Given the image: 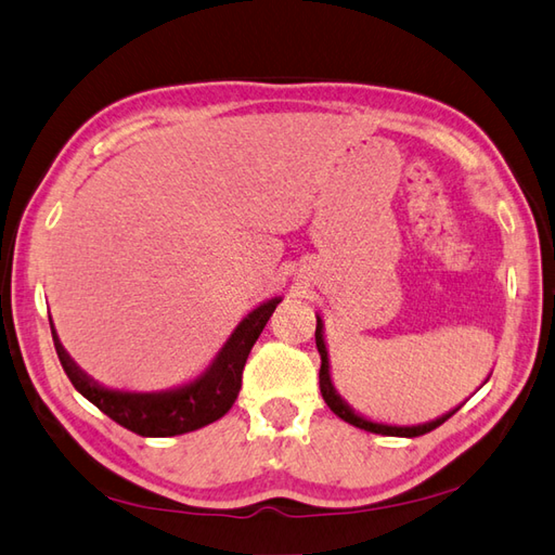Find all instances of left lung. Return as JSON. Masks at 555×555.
I'll use <instances>...</instances> for the list:
<instances>
[{
    "label": "left lung",
    "mask_w": 555,
    "mask_h": 555,
    "mask_svg": "<svg viewBox=\"0 0 555 555\" xmlns=\"http://www.w3.org/2000/svg\"><path fill=\"white\" fill-rule=\"evenodd\" d=\"M314 344H318V351H320V358H322V365H320V392H322V399L327 401V406L334 411L336 416L344 418L346 423H351V426L361 428V430H367V433H377V436H395V438H416V436H423V433H430L436 430L438 426H442L444 421H448L454 411L452 409L448 411V414H442L438 418L433 421H426V423H418V426H392V423H379V421H371L365 418L363 414H358V411L346 401L339 392H336V387L332 383V365H330V351H327V341H324V322L318 314V330H314Z\"/></svg>",
    "instance_id": "1"
}]
</instances>
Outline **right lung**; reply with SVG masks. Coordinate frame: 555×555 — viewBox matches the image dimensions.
<instances>
[{"label":"right lung","mask_w":555,"mask_h":555,"mask_svg":"<svg viewBox=\"0 0 555 555\" xmlns=\"http://www.w3.org/2000/svg\"><path fill=\"white\" fill-rule=\"evenodd\" d=\"M279 302L281 298L259 302L228 336L223 349L216 353L211 365L202 375L180 387L160 389V392H127V389L101 385L76 365L74 358L62 346L52 322L50 327L60 363L76 387V392L83 395L105 416H111L115 423L137 433V436L172 438L190 430H199L228 414V409L233 406L237 392H241L247 356Z\"/></svg>","instance_id":"add662e5"}]
</instances>
